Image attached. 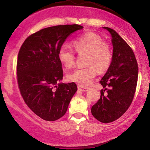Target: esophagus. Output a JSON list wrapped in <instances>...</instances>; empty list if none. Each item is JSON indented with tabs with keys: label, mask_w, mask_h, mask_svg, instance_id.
<instances>
[{
	"label": "esophagus",
	"mask_w": 150,
	"mask_h": 150,
	"mask_svg": "<svg viewBox=\"0 0 150 150\" xmlns=\"http://www.w3.org/2000/svg\"><path fill=\"white\" fill-rule=\"evenodd\" d=\"M78 89L80 91H82V92H86L89 89V88L87 86H81V85H78Z\"/></svg>",
	"instance_id": "obj_1"
}]
</instances>
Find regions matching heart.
<instances>
[{
    "label": "heart",
    "mask_w": 150,
    "mask_h": 150,
    "mask_svg": "<svg viewBox=\"0 0 150 150\" xmlns=\"http://www.w3.org/2000/svg\"><path fill=\"white\" fill-rule=\"evenodd\" d=\"M75 52L79 55H86L85 68L79 69L67 75L68 80L81 86L88 85L100 72L107 71L113 58L112 49L109 43L94 32H87L79 37L72 42ZM58 58L66 69H71L75 64L76 55L73 50L62 46L58 51Z\"/></svg>",
    "instance_id": "obj_1"
}]
</instances>
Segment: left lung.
<instances>
[{"mask_svg":"<svg viewBox=\"0 0 150 150\" xmlns=\"http://www.w3.org/2000/svg\"><path fill=\"white\" fill-rule=\"evenodd\" d=\"M112 36V64L100 81L104 89L92 107V115L102 123H110L126 112L132 104L138 80V64L132 47L113 29L104 27Z\"/></svg>","mask_w":150,"mask_h":150,"instance_id":"left-lung-1","label":"left lung"}]
</instances>
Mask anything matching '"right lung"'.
<instances>
[{"label":"right lung","instance_id":"add662e5","mask_svg":"<svg viewBox=\"0 0 150 150\" xmlns=\"http://www.w3.org/2000/svg\"><path fill=\"white\" fill-rule=\"evenodd\" d=\"M79 24L47 27L29 35L18 51L16 76L20 93L31 110L45 121L64 116L77 90L74 82L59 83L62 64L58 51Z\"/></svg>","mask_w":150,"mask_h":150}]
</instances>
